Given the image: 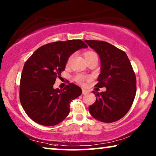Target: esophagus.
Here are the masks:
<instances>
[{"label":"esophagus","mask_w":156,"mask_h":156,"mask_svg":"<svg viewBox=\"0 0 156 156\" xmlns=\"http://www.w3.org/2000/svg\"><path fill=\"white\" fill-rule=\"evenodd\" d=\"M88 92H89V91H87V89H82V94H86L88 93Z\"/></svg>","instance_id":"obj_1"}]
</instances>
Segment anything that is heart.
<instances>
[{"label":"heart","instance_id":"b5f03b06","mask_svg":"<svg viewBox=\"0 0 156 156\" xmlns=\"http://www.w3.org/2000/svg\"><path fill=\"white\" fill-rule=\"evenodd\" d=\"M97 57V55L95 52H87L85 53V59L89 58V57ZM72 58V56H71L69 59H68L67 64H69ZM89 80V77L84 75H82V74H77V75H76L75 77H74V80H75L77 83H79V84H84V82H86L87 80Z\"/></svg>","mask_w":156,"mask_h":156}]
</instances>
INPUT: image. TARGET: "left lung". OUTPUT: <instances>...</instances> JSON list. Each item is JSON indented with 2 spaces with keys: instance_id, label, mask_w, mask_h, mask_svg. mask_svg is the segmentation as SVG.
Returning a JSON list of instances; mask_svg holds the SVG:
<instances>
[{
  "instance_id": "1",
  "label": "left lung",
  "mask_w": 156,
  "mask_h": 156,
  "mask_svg": "<svg viewBox=\"0 0 156 156\" xmlns=\"http://www.w3.org/2000/svg\"><path fill=\"white\" fill-rule=\"evenodd\" d=\"M85 42L99 54L101 59V74L95 87L106 88L101 92L93 91L97 99L89 106V113L101 122H114L123 118L133 104L136 93L135 72L123 50L101 40Z\"/></svg>"
}]
</instances>
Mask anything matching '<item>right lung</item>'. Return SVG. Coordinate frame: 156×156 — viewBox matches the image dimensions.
<instances>
[{
  "instance_id": "right-lung-1",
  "label": "right lung",
  "mask_w": 156,
  "mask_h": 156,
  "mask_svg": "<svg viewBox=\"0 0 156 156\" xmlns=\"http://www.w3.org/2000/svg\"><path fill=\"white\" fill-rule=\"evenodd\" d=\"M87 45L81 40L51 42L40 47L25 62L20 82V101L27 116L39 124L51 126L69 114L70 103L82 89L69 83L54 89L72 53Z\"/></svg>"
}]
</instances>
